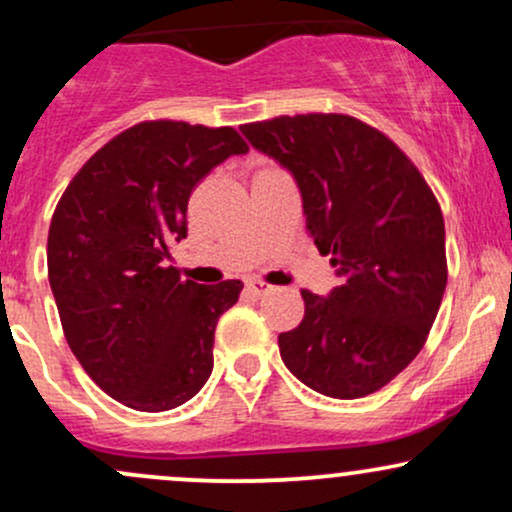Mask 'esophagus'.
Masks as SVG:
<instances>
[{
  "mask_svg": "<svg viewBox=\"0 0 512 512\" xmlns=\"http://www.w3.org/2000/svg\"><path fill=\"white\" fill-rule=\"evenodd\" d=\"M245 289H248L250 296H264V293H269V291H272V286H269V284H264L262 279H250L248 284H245Z\"/></svg>",
  "mask_w": 512,
  "mask_h": 512,
  "instance_id": "obj_1",
  "label": "esophagus"
}]
</instances>
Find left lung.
I'll return each instance as SVG.
<instances>
[{"label":"left lung","mask_w":512,"mask_h":512,"mask_svg":"<svg viewBox=\"0 0 512 512\" xmlns=\"http://www.w3.org/2000/svg\"><path fill=\"white\" fill-rule=\"evenodd\" d=\"M240 132L293 175L305 228L342 279L330 296L301 291V325L279 334L286 368L334 399L380 390L419 354L443 301L438 199L404 151L356 117L281 115Z\"/></svg>","instance_id":"8db88e82"}]
</instances>
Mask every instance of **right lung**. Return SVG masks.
Wrapping results in <instances>:
<instances>
[{
  "label": "right lung",
  "mask_w": 512,
  "mask_h": 512,
  "mask_svg": "<svg viewBox=\"0 0 512 512\" xmlns=\"http://www.w3.org/2000/svg\"><path fill=\"white\" fill-rule=\"evenodd\" d=\"M240 154L248 144L233 127L139 122L88 158L52 214L48 276L64 337L125 407L175 409L209 380L216 322L243 284L182 281L170 245L187 238L199 180Z\"/></svg>",
  "instance_id": "obj_1"
}]
</instances>
